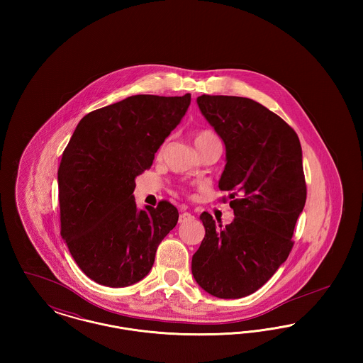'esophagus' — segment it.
Wrapping results in <instances>:
<instances>
[{"instance_id":"1","label":"esophagus","mask_w":363,"mask_h":363,"mask_svg":"<svg viewBox=\"0 0 363 363\" xmlns=\"http://www.w3.org/2000/svg\"><path fill=\"white\" fill-rule=\"evenodd\" d=\"M193 219V216H191V213H189V212H181V215H179V219H178V222L179 223H186V222H189V220H191Z\"/></svg>"}]
</instances>
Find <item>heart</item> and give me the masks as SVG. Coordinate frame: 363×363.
I'll return each mask as SVG.
<instances>
[{
    "label": "heart",
    "instance_id": "obj_1",
    "mask_svg": "<svg viewBox=\"0 0 363 363\" xmlns=\"http://www.w3.org/2000/svg\"><path fill=\"white\" fill-rule=\"evenodd\" d=\"M216 140H219V138H216V135L213 132H211V130H200L194 136V145L197 147L199 151H201L203 147H206L207 144L212 143V141H216Z\"/></svg>",
    "mask_w": 363,
    "mask_h": 363
}]
</instances>
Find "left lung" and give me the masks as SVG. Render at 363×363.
I'll return each instance as SVG.
<instances>
[{
	"mask_svg": "<svg viewBox=\"0 0 363 363\" xmlns=\"http://www.w3.org/2000/svg\"><path fill=\"white\" fill-rule=\"evenodd\" d=\"M197 104L225 143L219 189L230 191L235 218L223 227L201 213L206 237L191 274L208 294L235 299L257 291L293 249L306 203L302 148L289 123L249 98L201 95Z\"/></svg>",
	"mask_w": 363,
	"mask_h": 363,
	"instance_id": "left-lung-1",
	"label": "left lung"
}]
</instances>
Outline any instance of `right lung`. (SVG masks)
<instances>
[{"label":"right lung","instance_id":"1","mask_svg":"<svg viewBox=\"0 0 363 363\" xmlns=\"http://www.w3.org/2000/svg\"><path fill=\"white\" fill-rule=\"evenodd\" d=\"M184 96L133 95L88 113L58 169L61 235L86 277L126 287L147 277L159 243L178 222L169 201L138 209L135 178L185 116Z\"/></svg>","mask_w":363,"mask_h":363}]
</instances>
